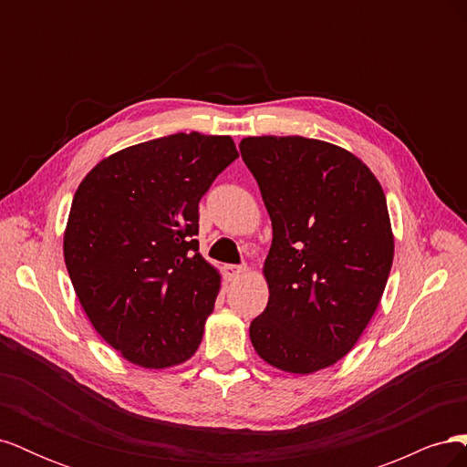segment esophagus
Masks as SVG:
<instances>
[{
	"mask_svg": "<svg viewBox=\"0 0 467 467\" xmlns=\"http://www.w3.org/2000/svg\"><path fill=\"white\" fill-rule=\"evenodd\" d=\"M242 273H245V265H225L223 266V275L228 280H235Z\"/></svg>",
	"mask_w": 467,
	"mask_h": 467,
	"instance_id": "obj_1",
	"label": "esophagus"
}]
</instances>
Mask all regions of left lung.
<instances>
[{
	"label": "left lung",
	"instance_id": "left-lung-1",
	"mask_svg": "<svg viewBox=\"0 0 467 467\" xmlns=\"http://www.w3.org/2000/svg\"><path fill=\"white\" fill-rule=\"evenodd\" d=\"M239 151L273 222L268 304L251 321L257 355L309 374L355 347L393 261L386 194L350 151L302 136L244 138Z\"/></svg>",
	"mask_w": 467,
	"mask_h": 467
}]
</instances>
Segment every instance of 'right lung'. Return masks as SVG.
Here are the masks:
<instances>
[{"label":"right lung","instance_id":"add662e5","mask_svg":"<svg viewBox=\"0 0 467 467\" xmlns=\"http://www.w3.org/2000/svg\"><path fill=\"white\" fill-rule=\"evenodd\" d=\"M239 158L230 136L179 132L126 148L76 191L64 259L89 321L132 364L199 348L220 275L199 253V202Z\"/></svg>","mask_w":467,"mask_h":467}]
</instances>
